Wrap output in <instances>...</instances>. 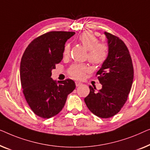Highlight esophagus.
I'll use <instances>...</instances> for the list:
<instances>
[{
    "instance_id": "34e87169",
    "label": "esophagus",
    "mask_w": 150,
    "mask_h": 150,
    "mask_svg": "<svg viewBox=\"0 0 150 150\" xmlns=\"http://www.w3.org/2000/svg\"><path fill=\"white\" fill-rule=\"evenodd\" d=\"M81 82H79V81H75V85H76V86H77H77H81Z\"/></svg>"
}]
</instances>
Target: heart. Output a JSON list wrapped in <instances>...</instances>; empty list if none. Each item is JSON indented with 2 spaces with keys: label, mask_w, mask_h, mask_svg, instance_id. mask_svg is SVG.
I'll return each instance as SVG.
<instances>
[{
  "label": "heart",
  "mask_w": 150,
  "mask_h": 150,
  "mask_svg": "<svg viewBox=\"0 0 150 150\" xmlns=\"http://www.w3.org/2000/svg\"><path fill=\"white\" fill-rule=\"evenodd\" d=\"M80 43L88 50V60L92 64L100 65L104 63L108 58L109 47L105 43H98V39L93 33L86 31L82 33L78 38ZM70 52V45L67 43L64 45V56H67ZM89 68L85 64H74L69 69V74L77 79L83 77Z\"/></svg>",
  "instance_id": "obj_1"
}]
</instances>
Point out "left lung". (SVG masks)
Here are the masks:
<instances>
[{
	"label": "left lung",
	"instance_id": "1",
	"mask_svg": "<svg viewBox=\"0 0 150 150\" xmlns=\"http://www.w3.org/2000/svg\"><path fill=\"white\" fill-rule=\"evenodd\" d=\"M109 47V56L96 73L102 88L89 86L90 93L84 98L88 108L101 118L114 116L127 100L134 77L132 59L123 41L105 32Z\"/></svg>",
	"mask_w": 150,
	"mask_h": 150
}]
</instances>
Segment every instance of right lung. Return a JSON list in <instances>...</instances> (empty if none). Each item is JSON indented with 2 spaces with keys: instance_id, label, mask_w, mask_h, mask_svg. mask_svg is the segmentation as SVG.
<instances>
[{
  "instance_id": "obj_1",
  "label": "right lung",
  "mask_w": 150,
  "mask_h": 150,
  "mask_svg": "<svg viewBox=\"0 0 150 150\" xmlns=\"http://www.w3.org/2000/svg\"><path fill=\"white\" fill-rule=\"evenodd\" d=\"M74 32L51 31L36 38L29 44L20 63L23 93L36 115L50 118L58 114L67 96L75 88L72 79L54 81L52 70L61 62L65 43Z\"/></svg>"
}]
</instances>
